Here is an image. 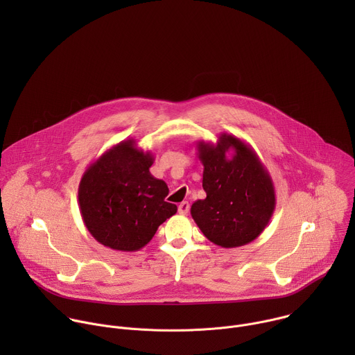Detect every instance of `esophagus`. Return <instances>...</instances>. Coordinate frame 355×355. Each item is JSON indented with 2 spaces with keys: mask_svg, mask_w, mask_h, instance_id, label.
Segmentation results:
<instances>
[{
  "mask_svg": "<svg viewBox=\"0 0 355 355\" xmlns=\"http://www.w3.org/2000/svg\"><path fill=\"white\" fill-rule=\"evenodd\" d=\"M189 212V204L187 200H184V202H181V204L178 205V214L180 215H187Z\"/></svg>",
  "mask_w": 355,
  "mask_h": 355,
  "instance_id": "34e87169",
  "label": "esophagus"
}]
</instances>
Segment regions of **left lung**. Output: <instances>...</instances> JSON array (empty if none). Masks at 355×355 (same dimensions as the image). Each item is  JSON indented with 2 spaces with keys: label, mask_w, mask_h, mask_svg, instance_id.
<instances>
[{
  "label": "left lung",
  "mask_w": 355,
  "mask_h": 355,
  "mask_svg": "<svg viewBox=\"0 0 355 355\" xmlns=\"http://www.w3.org/2000/svg\"><path fill=\"white\" fill-rule=\"evenodd\" d=\"M204 166L205 199L195 200L191 216L214 244L240 247L256 240L275 209L272 178L250 144L220 133L216 143L196 141Z\"/></svg>",
  "instance_id": "left-lung-1"
}]
</instances>
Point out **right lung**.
<instances>
[{
	"mask_svg": "<svg viewBox=\"0 0 355 355\" xmlns=\"http://www.w3.org/2000/svg\"><path fill=\"white\" fill-rule=\"evenodd\" d=\"M151 151L135 139L108 148L84 171L78 185V207L91 236L116 251H137L159 226L177 212L166 202L168 187L151 175Z\"/></svg>",
	"mask_w": 355,
	"mask_h": 355,
	"instance_id": "1",
	"label": "right lung"
}]
</instances>
